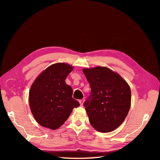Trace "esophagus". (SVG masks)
Here are the masks:
<instances>
[{"label":"esophagus","instance_id":"esophagus-1","mask_svg":"<svg viewBox=\"0 0 160 160\" xmlns=\"http://www.w3.org/2000/svg\"><path fill=\"white\" fill-rule=\"evenodd\" d=\"M79 102L80 105H81V106H82V105H83V102H84V99H80V100L79 101Z\"/></svg>","mask_w":160,"mask_h":160}]
</instances>
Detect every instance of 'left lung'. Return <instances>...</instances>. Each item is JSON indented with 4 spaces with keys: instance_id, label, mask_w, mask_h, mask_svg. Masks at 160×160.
Listing matches in <instances>:
<instances>
[{
    "instance_id": "obj_1",
    "label": "left lung",
    "mask_w": 160,
    "mask_h": 160,
    "mask_svg": "<svg viewBox=\"0 0 160 160\" xmlns=\"http://www.w3.org/2000/svg\"><path fill=\"white\" fill-rule=\"evenodd\" d=\"M91 93L83 105L91 125L97 131L108 133L125 120L131 106L129 86L118 73L107 67L84 69Z\"/></svg>"
}]
</instances>
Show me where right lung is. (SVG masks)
<instances>
[{"mask_svg": "<svg viewBox=\"0 0 160 160\" xmlns=\"http://www.w3.org/2000/svg\"><path fill=\"white\" fill-rule=\"evenodd\" d=\"M72 67L56 63L38 76L29 91V105L37 122L43 127L58 129L68 119L72 109L80 105L72 98V89L65 79Z\"/></svg>", "mask_w": 160, "mask_h": 160, "instance_id": "add662e5", "label": "right lung"}]
</instances>
